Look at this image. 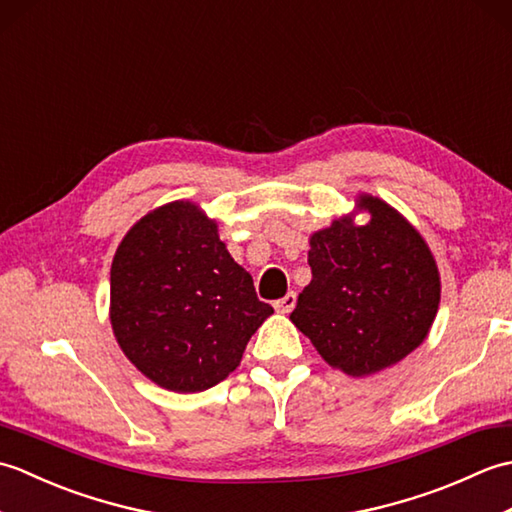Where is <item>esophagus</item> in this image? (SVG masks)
Returning <instances> with one entry per match:
<instances>
[{
	"label": "esophagus",
	"mask_w": 512,
	"mask_h": 512,
	"mask_svg": "<svg viewBox=\"0 0 512 512\" xmlns=\"http://www.w3.org/2000/svg\"><path fill=\"white\" fill-rule=\"evenodd\" d=\"M295 306H297V292H292V290L288 292L286 297H281V299L275 301V308H277L279 312H284V314L290 312Z\"/></svg>",
	"instance_id": "34e87169"
}]
</instances>
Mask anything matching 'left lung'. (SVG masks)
<instances>
[{"label":"left lung","mask_w":512,"mask_h":512,"mask_svg":"<svg viewBox=\"0 0 512 512\" xmlns=\"http://www.w3.org/2000/svg\"><path fill=\"white\" fill-rule=\"evenodd\" d=\"M365 226L334 220L310 237L312 281L290 319L332 367L369 376L424 341L440 303V275L427 244L378 198H361Z\"/></svg>","instance_id":"1"}]
</instances>
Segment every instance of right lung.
Masks as SVG:
<instances>
[{
	"label": "right lung",
	"instance_id": "add662e5",
	"mask_svg": "<svg viewBox=\"0 0 512 512\" xmlns=\"http://www.w3.org/2000/svg\"><path fill=\"white\" fill-rule=\"evenodd\" d=\"M112 328L125 356L156 385L195 394L233 372L273 308L191 202L134 224L112 262Z\"/></svg>",
	"mask_w": 512,
	"mask_h": 512
}]
</instances>
